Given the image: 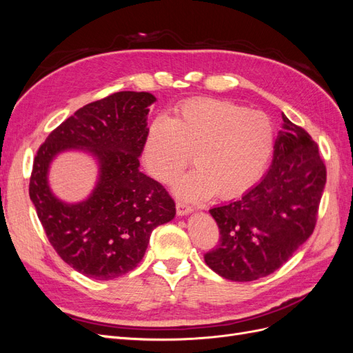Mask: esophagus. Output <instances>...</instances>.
Returning <instances> with one entry per match:
<instances>
[{"instance_id":"obj_1","label":"esophagus","mask_w":353,"mask_h":353,"mask_svg":"<svg viewBox=\"0 0 353 353\" xmlns=\"http://www.w3.org/2000/svg\"><path fill=\"white\" fill-rule=\"evenodd\" d=\"M193 210H194L193 206L187 205V203H184V201H178L176 203V213H178L179 216H185V215H188V213H191Z\"/></svg>"}]
</instances>
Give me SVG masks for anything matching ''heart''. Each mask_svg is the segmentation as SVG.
Wrapping results in <instances>:
<instances>
[{
	"instance_id": "heart-1",
	"label": "heart",
	"mask_w": 353,
	"mask_h": 353,
	"mask_svg": "<svg viewBox=\"0 0 353 353\" xmlns=\"http://www.w3.org/2000/svg\"><path fill=\"white\" fill-rule=\"evenodd\" d=\"M275 145L271 117L219 99L179 104L172 117L157 116L147 128L143 160L160 183H170L193 156L196 168L174 190L185 200L236 197L250 188L268 165Z\"/></svg>"
}]
</instances>
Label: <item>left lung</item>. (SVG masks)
<instances>
[{
  "label": "left lung",
  "instance_id": "8db88e82",
  "mask_svg": "<svg viewBox=\"0 0 353 353\" xmlns=\"http://www.w3.org/2000/svg\"><path fill=\"white\" fill-rule=\"evenodd\" d=\"M325 179L316 143L283 113L268 172L241 199L209 210L221 240L205 254L206 265L240 283L281 268L311 237Z\"/></svg>",
  "mask_w": 353,
  "mask_h": 353
}]
</instances>
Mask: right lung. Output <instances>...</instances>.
<instances>
[{
    "instance_id": "add662e5",
    "label": "right lung",
    "mask_w": 353,
    "mask_h": 353,
    "mask_svg": "<svg viewBox=\"0 0 353 353\" xmlns=\"http://www.w3.org/2000/svg\"><path fill=\"white\" fill-rule=\"evenodd\" d=\"M150 92L122 91L90 103L57 126L37 153L29 196L60 258L94 280H113L141 262L152 231L175 218L162 184L140 172ZM81 150L98 163L87 199L69 203L49 187L50 163Z\"/></svg>"
}]
</instances>
